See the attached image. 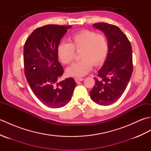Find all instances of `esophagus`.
<instances>
[{
    "instance_id": "34e87169",
    "label": "esophagus",
    "mask_w": 151,
    "mask_h": 151,
    "mask_svg": "<svg viewBox=\"0 0 151 151\" xmlns=\"http://www.w3.org/2000/svg\"><path fill=\"white\" fill-rule=\"evenodd\" d=\"M75 80L76 82L78 83V82H79L82 81L83 80H84V78H80V77H76V78H75Z\"/></svg>"
}]
</instances>
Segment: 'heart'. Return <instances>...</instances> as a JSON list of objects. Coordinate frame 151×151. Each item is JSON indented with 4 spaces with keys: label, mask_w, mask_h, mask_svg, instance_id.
Listing matches in <instances>:
<instances>
[{
    "label": "heart",
    "mask_w": 151,
    "mask_h": 151,
    "mask_svg": "<svg viewBox=\"0 0 151 151\" xmlns=\"http://www.w3.org/2000/svg\"><path fill=\"white\" fill-rule=\"evenodd\" d=\"M109 44L106 37L101 33L83 30L69 38V43H60L57 47V55L63 64L73 62L76 52H80L82 60L73 63L67 70L70 76H82L91 71L93 65L103 63L108 54Z\"/></svg>",
    "instance_id": "b5f03b06"
}]
</instances>
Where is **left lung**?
<instances>
[{"label":"left lung","mask_w":151,"mask_h":151,"mask_svg":"<svg viewBox=\"0 0 151 151\" xmlns=\"http://www.w3.org/2000/svg\"><path fill=\"white\" fill-rule=\"evenodd\" d=\"M93 27L107 36L109 50L89 95L95 103L108 106L121 97L129 84L133 70L132 47L118 27L104 22L94 24Z\"/></svg>","instance_id":"1"}]
</instances>
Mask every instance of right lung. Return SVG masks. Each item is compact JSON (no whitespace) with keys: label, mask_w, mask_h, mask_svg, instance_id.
<instances>
[{"label":"right lung","mask_w":151,"mask_h":151,"mask_svg":"<svg viewBox=\"0 0 151 151\" xmlns=\"http://www.w3.org/2000/svg\"><path fill=\"white\" fill-rule=\"evenodd\" d=\"M71 26L48 24L36 28L24 47V75L36 97L50 108H60L71 99L76 83L73 78L59 82L63 68L57 47Z\"/></svg>","instance_id":"add662e5"}]
</instances>
